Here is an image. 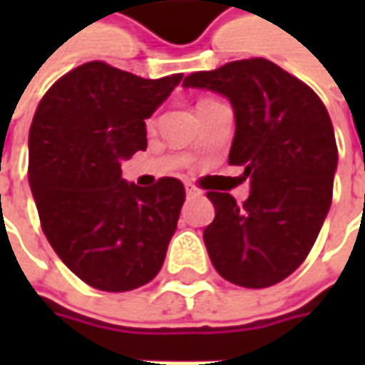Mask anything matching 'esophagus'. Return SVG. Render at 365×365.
I'll return each mask as SVG.
<instances>
[{
  "mask_svg": "<svg viewBox=\"0 0 365 365\" xmlns=\"http://www.w3.org/2000/svg\"><path fill=\"white\" fill-rule=\"evenodd\" d=\"M187 197H189V199H195V197H199V195H201V190L197 189V187H192V185H187Z\"/></svg>",
  "mask_w": 365,
  "mask_h": 365,
  "instance_id": "obj_1",
  "label": "esophagus"
}]
</instances>
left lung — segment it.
I'll list each match as a JSON object with an SVG mask.
<instances>
[{"label": "left lung", "instance_id": "left-lung-1", "mask_svg": "<svg viewBox=\"0 0 365 365\" xmlns=\"http://www.w3.org/2000/svg\"><path fill=\"white\" fill-rule=\"evenodd\" d=\"M182 85L230 99V164L244 166L252 187L244 205L207 192L215 207L203 232L209 258L237 287H272L304 262L329 213L337 170L329 113L309 85L266 58L192 73Z\"/></svg>", "mask_w": 365, "mask_h": 365}]
</instances>
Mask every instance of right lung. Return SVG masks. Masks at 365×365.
<instances>
[{
    "label": "right lung",
    "instance_id": "1",
    "mask_svg": "<svg viewBox=\"0 0 365 365\" xmlns=\"http://www.w3.org/2000/svg\"><path fill=\"white\" fill-rule=\"evenodd\" d=\"M180 81L93 61L58 78L36 109L28 180L42 232L97 290H133L160 272L185 187L170 176L150 189L125 182L121 160L146 150V120Z\"/></svg>",
    "mask_w": 365,
    "mask_h": 365
}]
</instances>
